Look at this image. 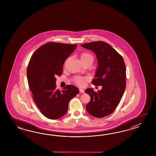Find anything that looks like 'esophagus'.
<instances>
[{
	"instance_id": "34e87169",
	"label": "esophagus",
	"mask_w": 156,
	"mask_h": 156,
	"mask_svg": "<svg viewBox=\"0 0 156 156\" xmlns=\"http://www.w3.org/2000/svg\"><path fill=\"white\" fill-rule=\"evenodd\" d=\"M80 91L81 93H85V90L82 89H80Z\"/></svg>"
}]
</instances>
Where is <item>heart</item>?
I'll return each instance as SVG.
<instances>
[{
	"instance_id": "b5f03b06",
	"label": "heart",
	"mask_w": 156,
	"mask_h": 156,
	"mask_svg": "<svg viewBox=\"0 0 156 156\" xmlns=\"http://www.w3.org/2000/svg\"><path fill=\"white\" fill-rule=\"evenodd\" d=\"M80 58L82 60H84L88 58H93V56L88 52H83L80 55ZM86 80V78H82V77H76L74 79V82L77 85L80 86H83L85 83V80Z\"/></svg>"
}]
</instances>
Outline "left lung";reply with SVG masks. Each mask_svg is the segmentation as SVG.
Wrapping results in <instances>:
<instances>
[{"label":"left lung","instance_id":"1","mask_svg":"<svg viewBox=\"0 0 156 156\" xmlns=\"http://www.w3.org/2000/svg\"><path fill=\"white\" fill-rule=\"evenodd\" d=\"M81 46L95 54L98 67L92 83L102 87L98 92L91 88L85 90L91 98L86 109L92 116L102 118L113 112L123 94L126 88L125 64L122 57L107 43L96 41Z\"/></svg>","mask_w":156,"mask_h":156}]
</instances>
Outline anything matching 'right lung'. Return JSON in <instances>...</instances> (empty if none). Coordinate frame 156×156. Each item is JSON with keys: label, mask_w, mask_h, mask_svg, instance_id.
Returning a JSON list of instances; mask_svg holds the SVG:
<instances>
[{"label": "right lung", "mask_w": 156, "mask_h": 156, "mask_svg": "<svg viewBox=\"0 0 156 156\" xmlns=\"http://www.w3.org/2000/svg\"><path fill=\"white\" fill-rule=\"evenodd\" d=\"M76 44L48 42L34 52L27 69L28 85L34 101L47 118L56 119L67 113L70 100L78 94L73 85L57 89L56 76L62 74L63 63Z\"/></svg>", "instance_id": "add662e5"}]
</instances>
